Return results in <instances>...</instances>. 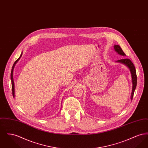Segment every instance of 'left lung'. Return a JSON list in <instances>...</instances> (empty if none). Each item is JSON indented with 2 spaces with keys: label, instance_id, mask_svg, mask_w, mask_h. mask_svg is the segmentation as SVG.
I'll return each mask as SVG.
<instances>
[{
  "label": "left lung",
  "instance_id": "1",
  "mask_svg": "<svg viewBox=\"0 0 148 148\" xmlns=\"http://www.w3.org/2000/svg\"><path fill=\"white\" fill-rule=\"evenodd\" d=\"M114 49L121 56H126L125 54L124 53L123 50L121 49V47L118 45H115L114 46ZM118 62L121 63L125 64L127 65V66L129 68L131 74H132V82H133V89H132V95H131V99L132 100L133 98V95H134V91L135 90L136 86V84H137V76H136V70L135 68L134 64L132 62V61L127 58H124L122 59H120L117 61Z\"/></svg>",
  "mask_w": 148,
  "mask_h": 148
}]
</instances>
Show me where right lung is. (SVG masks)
I'll list each match as a JSON object with an SVG mask.
<instances>
[{
  "label": "right lung",
  "mask_w": 148,
  "mask_h": 148,
  "mask_svg": "<svg viewBox=\"0 0 148 148\" xmlns=\"http://www.w3.org/2000/svg\"><path fill=\"white\" fill-rule=\"evenodd\" d=\"M22 54L21 55L20 57L14 62V64L13 65L12 69V71H11V74H10V78H11V81H12V94H13V96L14 97V81H13V69H14V66L15 65V64L18 62V61L19 60V59L21 58Z\"/></svg>",
  "instance_id": "right-lung-1"
}]
</instances>
